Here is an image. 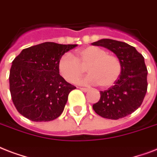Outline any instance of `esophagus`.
Returning <instances> with one entry per match:
<instances>
[{
  "mask_svg": "<svg viewBox=\"0 0 157 157\" xmlns=\"http://www.w3.org/2000/svg\"><path fill=\"white\" fill-rule=\"evenodd\" d=\"M79 89H81L82 91V92H87V91H89V89L88 88H86V87H79Z\"/></svg>",
  "mask_w": 157,
  "mask_h": 157,
  "instance_id": "34e87169",
  "label": "esophagus"
}]
</instances>
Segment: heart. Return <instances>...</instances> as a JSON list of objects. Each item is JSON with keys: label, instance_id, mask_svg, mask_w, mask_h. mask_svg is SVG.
Masks as SVG:
<instances>
[{"label": "heart", "instance_id": "1", "mask_svg": "<svg viewBox=\"0 0 157 157\" xmlns=\"http://www.w3.org/2000/svg\"><path fill=\"white\" fill-rule=\"evenodd\" d=\"M59 75L67 82H75L86 71L90 75L86 82L98 83L101 87H110L117 82L122 73V63L115 55L94 46L78 50L73 56L65 53L59 59Z\"/></svg>", "mask_w": 157, "mask_h": 157}]
</instances>
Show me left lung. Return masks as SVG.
Here are the masks:
<instances>
[{
    "label": "left lung",
    "mask_w": 157,
    "mask_h": 157,
    "mask_svg": "<svg viewBox=\"0 0 157 157\" xmlns=\"http://www.w3.org/2000/svg\"><path fill=\"white\" fill-rule=\"evenodd\" d=\"M114 52L122 63V73L114 86L100 91L98 102L92 105L100 116L118 120L130 115L143 101L147 90V70L143 55L135 47L112 39H101L92 42Z\"/></svg>",
    "instance_id": "obj_1"
}]
</instances>
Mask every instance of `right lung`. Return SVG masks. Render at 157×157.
Here are the masks:
<instances>
[{
    "instance_id": "add662e5",
    "label": "right lung",
    "mask_w": 157,
    "mask_h": 157,
    "mask_svg": "<svg viewBox=\"0 0 157 157\" xmlns=\"http://www.w3.org/2000/svg\"><path fill=\"white\" fill-rule=\"evenodd\" d=\"M77 45L43 42L25 48L12 61L10 91L14 106L23 116L51 121L61 115L68 96L76 87L59 75L58 61Z\"/></svg>"
}]
</instances>
